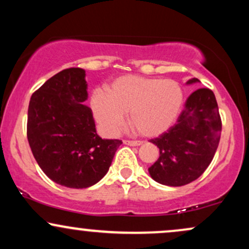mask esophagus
<instances>
[{"mask_svg": "<svg viewBox=\"0 0 249 249\" xmlns=\"http://www.w3.org/2000/svg\"><path fill=\"white\" fill-rule=\"evenodd\" d=\"M124 144L130 145V146H141L142 142H134V141H124Z\"/></svg>", "mask_w": 249, "mask_h": 249, "instance_id": "obj_1", "label": "esophagus"}]
</instances>
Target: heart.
Wrapping results in <instances>:
<instances>
[{"label": "heart", "instance_id": "obj_1", "mask_svg": "<svg viewBox=\"0 0 249 249\" xmlns=\"http://www.w3.org/2000/svg\"><path fill=\"white\" fill-rule=\"evenodd\" d=\"M184 93L173 79L125 75L107 87V93L96 90L91 97V107L96 121L108 134L124 127L128 113L131 126L142 137H158L178 118Z\"/></svg>", "mask_w": 249, "mask_h": 249}]
</instances>
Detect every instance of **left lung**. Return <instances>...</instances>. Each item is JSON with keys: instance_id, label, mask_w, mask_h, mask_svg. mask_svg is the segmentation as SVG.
Segmentation results:
<instances>
[{"instance_id": "obj_1", "label": "left lung", "mask_w": 249, "mask_h": 249, "mask_svg": "<svg viewBox=\"0 0 249 249\" xmlns=\"http://www.w3.org/2000/svg\"><path fill=\"white\" fill-rule=\"evenodd\" d=\"M199 82L192 78L186 84ZM220 133L221 119L215 96L210 89H198L187 98L176 124L151 139L159 148L158 160L148 168L151 178L173 187L198 179L212 161Z\"/></svg>"}]
</instances>
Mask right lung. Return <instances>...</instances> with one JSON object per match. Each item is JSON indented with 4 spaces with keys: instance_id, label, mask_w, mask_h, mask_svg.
Instances as JSON below:
<instances>
[{
    "instance_id": "1",
    "label": "right lung",
    "mask_w": 249,
    "mask_h": 249,
    "mask_svg": "<svg viewBox=\"0 0 249 249\" xmlns=\"http://www.w3.org/2000/svg\"><path fill=\"white\" fill-rule=\"evenodd\" d=\"M85 70L69 68L48 79L30 98L27 136L42 171L56 184L87 188L111 166L122 141L97 134Z\"/></svg>"
}]
</instances>
